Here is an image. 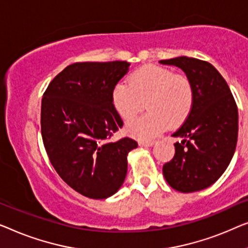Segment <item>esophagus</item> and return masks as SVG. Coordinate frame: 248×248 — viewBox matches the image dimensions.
Returning a JSON list of instances; mask_svg holds the SVG:
<instances>
[{"mask_svg": "<svg viewBox=\"0 0 248 248\" xmlns=\"http://www.w3.org/2000/svg\"><path fill=\"white\" fill-rule=\"evenodd\" d=\"M154 140H139L138 144L141 147H151V146L154 145Z\"/></svg>", "mask_w": 248, "mask_h": 248, "instance_id": "esophagus-1", "label": "esophagus"}]
</instances>
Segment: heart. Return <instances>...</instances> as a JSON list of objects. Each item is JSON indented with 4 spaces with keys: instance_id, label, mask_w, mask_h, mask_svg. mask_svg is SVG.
I'll list each match as a JSON object with an SVG mask.
<instances>
[{
    "instance_id": "1",
    "label": "heart",
    "mask_w": 248,
    "mask_h": 248,
    "mask_svg": "<svg viewBox=\"0 0 248 248\" xmlns=\"http://www.w3.org/2000/svg\"><path fill=\"white\" fill-rule=\"evenodd\" d=\"M146 102L149 111L127 124V131L135 137L148 139L175 128L190 116L194 102L192 83L186 76L157 65L136 69L127 81L118 82L112 90L114 109L124 120L137 115Z\"/></svg>"
}]
</instances>
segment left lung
<instances>
[{
	"label": "left lung",
	"instance_id": "1",
	"mask_svg": "<svg viewBox=\"0 0 248 248\" xmlns=\"http://www.w3.org/2000/svg\"><path fill=\"white\" fill-rule=\"evenodd\" d=\"M186 73L192 83L194 102L190 116L172 135L175 155L163 174L174 190H203L222 175L232 158L238 137V110L230 89L210 62L186 56L159 61Z\"/></svg>",
	"mask_w": 248,
	"mask_h": 248
}]
</instances>
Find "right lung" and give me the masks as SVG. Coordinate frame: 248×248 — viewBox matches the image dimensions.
<instances>
[{
    "label": "right lung",
    "mask_w": 248,
    "mask_h": 248,
    "mask_svg": "<svg viewBox=\"0 0 248 248\" xmlns=\"http://www.w3.org/2000/svg\"><path fill=\"white\" fill-rule=\"evenodd\" d=\"M127 62H75L49 83L41 101V136L56 172L73 190L106 199L123 186L137 141H110L124 123L112 103Z\"/></svg>",
    "instance_id": "right-lung-1"
}]
</instances>
